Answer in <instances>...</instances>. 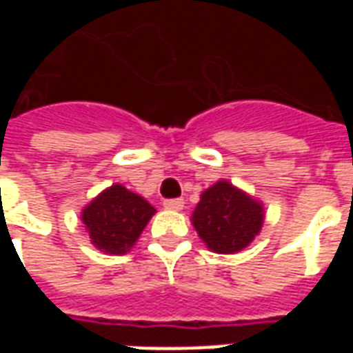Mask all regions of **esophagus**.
<instances>
[{"mask_svg": "<svg viewBox=\"0 0 353 353\" xmlns=\"http://www.w3.org/2000/svg\"><path fill=\"white\" fill-rule=\"evenodd\" d=\"M162 206L166 210H174V212H179L183 208V199H168L162 202Z\"/></svg>", "mask_w": 353, "mask_h": 353, "instance_id": "1", "label": "esophagus"}]
</instances>
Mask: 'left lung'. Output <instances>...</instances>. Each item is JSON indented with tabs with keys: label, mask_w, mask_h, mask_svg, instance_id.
<instances>
[{
	"label": "left lung",
	"mask_w": 353,
	"mask_h": 353,
	"mask_svg": "<svg viewBox=\"0 0 353 353\" xmlns=\"http://www.w3.org/2000/svg\"><path fill=\"white\" fill-rule=\"evenodd\" d=\"M192 225L210 250L236 253L263 227V206L229 181H219L202 192Z\"/></svg>",
	"instance_id": "obj_1"
}]
</instances>
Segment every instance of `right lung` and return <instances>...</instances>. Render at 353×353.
Instances as JSON below:
<instances>
[{"label": "right lung", "mask_w": 353, "mask_h": 353, "mask_svg": "<svg viewBox=\"0 0 353 353\" xmlns=\"http://www.w3.org/2000/svg\"><path fill=\"white\" fill-rule=\"evenodd\" d=\"M153 214L147 200L123 185H111L83 210V223L98 250L121 255L134 245Z\"/></svg>", "instance_id": "add662e5"}]
</instances>
